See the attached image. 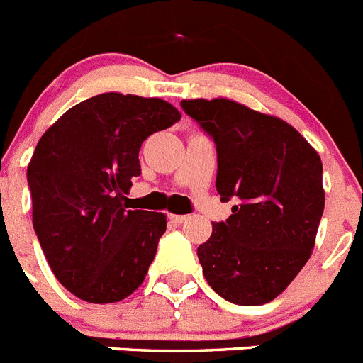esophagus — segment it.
<instances>
[{
	"mask_svg": "<svg viewBox=\"0 0 363 363\" xmlns=\"http://www.w3.org/2000/svg\"><path fill=\"white\" fill-rule=\"evenodd\" d=\"M169 220H171L172 223H176V225H179V223H184V221L187 220V216H184V214H171Z\"/></svg>",
	"mask_w": 363,
	"mask_h": 363,
	"instance_id": "esophagus-1",
	"label": "esophagus"
}]
</instances>
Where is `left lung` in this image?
I'll return each mask as SVG.
<instances>
[{"label": "left lung", "mask_w": 363, "mask_h": 363, "mask_svg": "<svg viewBox=\"0 0 363 363\" xmlns=\"http://www.w3.org/2000/svg\"><path fill=\"white\" fill-rule=\"evenodd\" d=\"M182 107L216 143L221 201H238L198 247L205 280L233 303H267L313 255L325 205L322 160L287 121L229 98Z\"/></svg>", "instance_id": "left-lung-1"}]
</instances>
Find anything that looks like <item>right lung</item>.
Segmentation results:
<instances>
[{
	"label": "right lung",
	"instance_id": "add662e5",
	"mask_svg": "<svg viewBox=\"0 0 363 363\" xmlns=\"http://www.w3.org/2000/svg\"><path fill=\"white\" fill-rule=\"evenodd\" d=\"M179 111L160 98L105 92L74 105L38 142L27 169L32 225L57 281L89 303L143 284L167 216L129 211L140 147Z\"/></svg>",
	"mask_w": 363,
	"mask_h": 363
}]
</instances>
